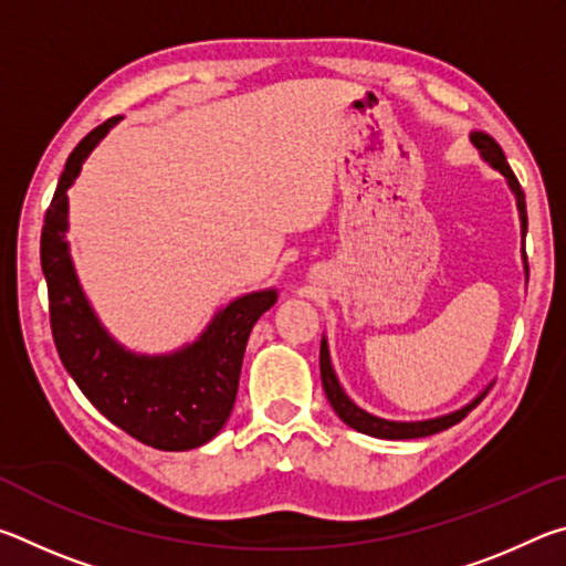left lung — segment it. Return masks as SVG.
<instances>
[{
    "mask_svg": "<svg viewBox=\"0 0 566 566\" xmlns=\"http://www.w3.org/2000/svg\"><path fill=\"white\" fill-rule=\"evenodd\" d=\"M472 145L479 149V155H482L484 161H490L494 169H500L502 175L510 181V189L514 191L516 197V209H520V219H522V234H526V202H524V189L520 187V181H516L514 171L510 167V161H506L502 147L496 145V142L490 137V134L484 132H474L472 134ZM524 270L526 276H530V264H526V254H524ZM319 371H322V387H324V395H327L332 409L337 411V417L344 421V424H349L352 429H357L361 434H369V437H377V439H419V437H429V434H437V432H444V429L454 427L457 421H462L469 411H472L479 401L486 397V391H482L474 401H469L467 407L452 411V415H444V417H437V419H424V421H389V419H379L375 415H369V411L359 409L354 401L344 395V389L339 387V379L334 375L332 369V361H329V349H327V339H322V349H319Z\"/></svg>",
    "mask_w": 566,
    "mask_h": 566,
    "instance_id": "8db88e82",
    "label": "left lung"
}]
</instances>
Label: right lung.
<instances>
[{"mask_svg":"<svg viewBox=\"0 0 566 566\" xmlns=\"http://www.w3.org/2000/svg\"><path fill=\"white\" fill-rule=\"evenodd\" d=\"M117 122L112 117L99 124L74 147L44 214L40 254L52 337L64 369L112 424L161 452H185L217 437L232 415L249 332L276 302V292L239 296L217 312L197 342L161 357L127 352L104 332L72 266L66 189Z\"/></svg>","mask_w":566,"mask_h":566,"instance_id":"obj_1","label":"right lung"}]
</instances>
